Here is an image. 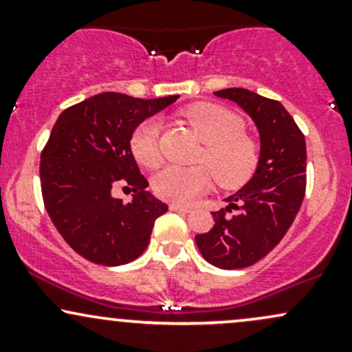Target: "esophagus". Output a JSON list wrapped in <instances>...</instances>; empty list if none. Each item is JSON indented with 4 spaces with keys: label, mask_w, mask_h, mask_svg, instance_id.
<instances>
[{
    "label": "esophagus",
    "mask_w": 352,
    "mask_h": 352,
    "mask_svg": "<svg viewBox=\"0 0 352 352\" xmlns=\"http://www.w3.org/2000/svg\"><path fill=\"white\" fill-rule=\"evenodd\" d=\"M170 210H172V212L188 213L190 212V207H187V205H182V204H170Z\"/></svg>",
    "instance_id": "34e87169"
}]
</instances>
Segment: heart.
I'll list each match as a JSON object with an SVG mask.
<instances>
[{
    "instance_id": "b5f03b06",
    "label": "heart",
    "mask_w": 352,
    "mask_h": 352,
    "mask_svg": "<svg viewBox=\"0 0 352 352\" xmlns=\"http://www.w3.org/2000/svg\"><path fill=\"white\" fill-rule=\"evenodd\" d=\"M184 117L204 142L200 162L212 168L221 187H240L256 170L260 162V147L245 134V124L236 114L218 104H193L184 111ZM160 122L145 119L131 135V151L135 160L147 168L162 162L160 151ZM207 167L185 168L168 165L155 173L153 192L165 200L187 204L208 190L213 174Z\"/></svg>"
}]
</instances>
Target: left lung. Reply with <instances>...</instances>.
I'll use <instances>...</instances> for the list:
<instances>
[{
    "instance_id": "left-lung-1",
    "label": "left lung",
    "mask_w": 352,
    "mask_h": 352,
    "mask_svg": "<svg viewBox=\"0 0 352 352\" xmlns=\"http://www.w3.org/2000/svg\"><path fill=\"white\" fill-rule=\"evenodd\" d=\"M252 117L260 134V162L253 177L213 212L215 225L195 236L201 256L221 270L252 266L281 241L300 212L306 190V142L278 100L243 87L213 92ZM232 209L237 213L228 216Z\"/></svg>"
}]
</instances>
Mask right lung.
I'll list each match as a JSON object with an SVG mask.
<instances>
[{"instance_id":"obj_1","label":"right lung","mask_w":352,"mask_h":352,"mask_svg":"<svg viewBox=\"0 0 352 352\" xmlns=\"http://www.w3.org/2000/svg\"><path fill=\"white\" fill-rule=\"evenodd\" d=\"M177 99L102 92L56 120L39 165L44 207L67 245L92 263L134 261L147 248L155 220L167 212L145 190L148 182L131 151V135ZM119 184L135 192L127 204L113 197Z\"/></svg>"}]
</instances>
